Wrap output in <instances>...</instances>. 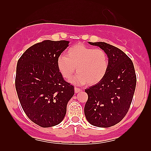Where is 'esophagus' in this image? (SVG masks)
I'll use <instances>...</instances> for the list:
<instances>
[{"label": "esophagus", "instance_id": "34e87169", "mask_svg": "<svg viewBox=\"0 0 151 151\" xmlns=\"http://www.w3.org/2000/svg\"><path fill=\"white\" fill-rule=\"evenodd\" d=\"M80 91H81V90L80 89V88H74V92L76 93H79V92H80Z\"/></svg>", "mask_w": 151, "mask_h": 151}]
</instances>
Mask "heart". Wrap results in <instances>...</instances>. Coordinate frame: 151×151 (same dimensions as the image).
Listing matches in <instances>:
<instances>
[{
  "instance_id": "1",
  "label": "heart",
  "mask_w": 151,
  "mask_h": 151,
  "mask_svg": "<svg viewBox=\"0 0 151 151\" xmlns=\"http://www.w3.org/2000/svg\"><path fill=\"white\" fill-rule=\"evenodd\" d=\"M109 57L102 49L77 44L68 49L66 55L59 56L57 67L65 80H69L77 69L73 83L94 85L104 78L109 68Z\"/></svg>"
}]
</instances>
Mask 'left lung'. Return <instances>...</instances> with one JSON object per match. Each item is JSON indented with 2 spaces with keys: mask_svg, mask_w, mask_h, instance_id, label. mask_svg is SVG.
<instances>
[{
  "mask_svg": "<svg viewBox=\"0 0 151 151\" xmlns=\"http://www.w3.org/2000/svg\"><path fill=\"white\" fill-rule=\"evenodd\" d=\"M88 43L106 52L109 65L104 78L85 90L88 96L85 115L93 126L108 128L119 123L129 111L136 88L134 67L120 49L105 42Z\"/></svg>",
  "mask_w": 151,
  "mask_h": 151,
  "instance_id": "obj_1",
  "label": "left lung"
}]
</instances>
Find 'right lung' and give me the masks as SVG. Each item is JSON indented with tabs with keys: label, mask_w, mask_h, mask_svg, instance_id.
<instances>
[{
	"label": "right lung",
	"mask_w": 151,
	"mask_h": 151,
	"mask_svg": "<svg viewBox=\"0 0 151 151\" xmlns=\"http://www.w3.org/2000/svg\"><path fill=\"white\" fill-rule=\"evenodd\" d=\"M68 41L45 40L29 47L18 60L15 88L22 109L41 127L56 126L66 113L74 86L59 72L57 60Z\"/></svg>",
	"instance_id": "add662e5"
}]
</instances>
